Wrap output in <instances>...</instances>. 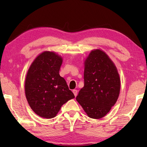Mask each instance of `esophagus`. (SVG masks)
<instances>
[{"label": "esophagus", "mask_w": 147, "mask_h": 147, "mask_svg": "<svg viewBox=\"0 0 147 147\" xmlns=\"http://www.w3.org/2000/svg\"><path fill=\"white\" fill-rule=\"evenodd\" d=\"M73 93H74V96H77V93H78V91H77L76 89H73Z\"/></svg>", "instance_id": "esophagus-1"}]
</instances>
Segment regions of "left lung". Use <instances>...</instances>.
<instances>
[{
  "label": "left lung",
  "mask_w": 147,
  "mask_h": 147,
  "mask_svg": "<svg viewBox=\"0 0 147 147\" xmlns=\"http://www.w3.org/2000/svg\"><path fill=\"white\" fill-rule=\"evenodd\" d=\"M84 86L76 100L89 117H104L115 105L121 80L115 63L101 49L91 51L84 60Z\"/></svg>",
  "instance_id": "left-lung-1"
}]
</instances>
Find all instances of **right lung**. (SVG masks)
<instances>
[{
	"mask_svg": "<svg viewBox=\"0 0 147 147\" xmlns=\"http://www.w3.org/2000/svg\"><path fill=\"white\" fill-rule=\"evenodd\" d=\"M63 58L53 51H44L35 58L27 71L24 91L34 113L45 119L55 117L61 107L74 98L59 71Z\"/></svg>",
	"mask_w": 147,
	"mask_h": 147,
	"instance_id": "1",
	"label": "right lung"
}]
</instances>
